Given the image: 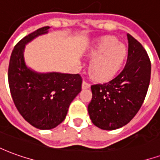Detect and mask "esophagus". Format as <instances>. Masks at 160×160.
<instances>
[{
  "label": "esophagus",
  "mask_w": 160,
  "mask_h": 160,
  "mask_svg": "<svg viewBox=\"0 0 160 160\" xmlns=\"http://www.w3.org/2000/svg\"><path fill=\"white\" fill-rule=\"evenodd\" d=\"M89 87H90V84L87 83L86 80H83V82H82V88L83 89H87Z\"/></svg>",
  "instance_id": "esophagus-1"
}]
</instances>
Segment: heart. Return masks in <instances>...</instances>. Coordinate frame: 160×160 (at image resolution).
I'll return each instance as SVG.
<instances>
[{
  "label": "heart",
  "instance_id": "b5f03b06",
  "mask_svg": "<svg viewBox=\"0 0 160 160\" xmlns=\"http://www.w3.org/2000/svg\"><path fill=\"white\" fill-rule=\"evenodd\" d=\"M91 73L98 80L113 77L120 69L127 56V49L113 37H105L94 43L88 51Z\"/></svg>",
  "mask_w": 160,
  "mask_h": 160
}]
</instances>
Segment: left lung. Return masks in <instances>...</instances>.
Masks as SVG:
<instances>
[{
    "label": "left lung",
    "mask_w": 160,
    "mask_h": 160,
    "mask_svg": "<svg viewBox=\"0 0 160 160\" xmlns=\"http://www.w3.org/2000/svg\"><path fill=\"white\" fill-rule=\"evenodd\" d=\"M124 68L112 80L91 87L88 113L92 123L114 130L130 122L144 102L151 77V62L143 46L130 34Z\"/></svg>",
    "instance_id": "1"
}]
</instances>
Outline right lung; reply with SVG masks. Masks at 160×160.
<instances>
[{
  "label": "right lung",
  "mask_w": 160,
  "mask_h": 160,
  "mask_svg": "<svg viewBox=\"0 0 160 160\" xmlns=\"http://www.w3.org/2000/svg\"><path fill=\"white\" fill-rule=\"evenodd\" d=\"M49 28H39L20 40L12 50L8 67L13 103L24 119L38 129H51L62 122L82 85L79 73H38L26 64V45L37 37L48 33Z\"/></svg>",
  "instance_id": "1"
}]
</instances>
